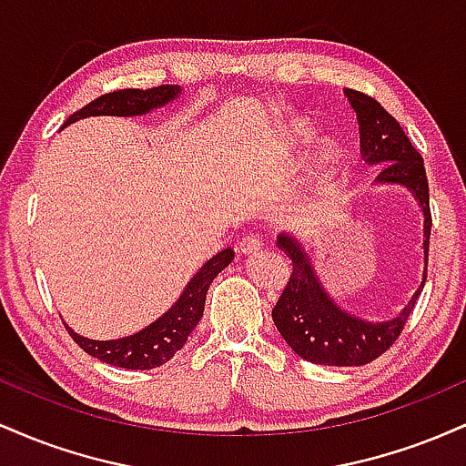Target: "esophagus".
Returning a JSON list of instances; mask_svg holds the SVG:
<instances>
[{"label": "esophagus", "mask_w": 466, "mask_h": 466, "mask_svg": "<svg viewBox=\"0 0 466 466\" xmlns=\"http://www.w3.org/2000/svg\"><path fill=\"white\" fill-rule=\"evenodd\" d=\"M260 248H263V238L256 237V234H248V237L240 238V243H238L240 254H256Z\"/></svg>", "instance_id": "esophagus-1"}]
</instances>
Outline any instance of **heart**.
I'll list each match as a JSON object with an SVG mask.
<instances>
[{
    "instance_id": "b5f03b06",
    "label": "heart",
    "mask_w": 466,
    "mask_h": 466,
    "mask_svg": "<svg viewBox=\"0 0 466 466\" xmlns=\"http://www.w3.org/2000/svg\"><path fill=\"white\" fill-rule=\"evenodd\" d=\"M313 129L311 125L307 122L296 120L287 127V140L293 147H302V144H309L313 137ZM337 155H339V147L333 140H319L318 147H315L313 153V177L315 179H322L326 173L330 170V166L337 162Z\"/></svg>"
}]
</instances>
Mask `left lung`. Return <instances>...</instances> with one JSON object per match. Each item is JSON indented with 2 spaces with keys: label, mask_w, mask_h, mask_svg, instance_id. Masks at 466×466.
<instances>
[{
  "label": "left lung",
  "mask_w": 466,
  "mask_h": 466,
  "mask_svg": "<svg viewBox=\"0 0 466 466\" xmlns=\"http://www.w3.org/2000/svg\"><path fill=\"white\" fill-rule=\"evenodd\" d=\"M344 94L349 96V103L360 122L363 162L381 166L377 184L403 186L420 206L425 269L420 287L399 315L383 322H370L349 313L330 298L315 271L309 249L293 234L282 232L278 237V248L291 258L293 274L271 311V318L291 350L319 366H363L381 357L397 341L425 285L430 254V186L422 157L411 147L399 122L377 100L355 89H346Z\"/></svg>",
  "instance_id": "1"
}]
</instances>
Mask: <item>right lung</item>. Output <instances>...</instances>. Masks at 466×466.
Instances as JSON below:
<instances>
[{
	"instance_id": "obj_1",
	"label": "right lung",
	"mask_w": 466,
	"mask_h": 466,
	"mask_svg": "<svg viewBox=\"0 0 466 466\" xmlns=\"http://www.w3.org/2000/svg\"><path fill=\"white\" fill-rule=\"evenodd\" d=\"M179 94V85H159V87L153 89H120V92L105 94L89 105H85L83 109L67 117L66 127L89 116H147L153 109H159V106L177 100ZM232 260L234 249L229 248L212 256L190 278V282L181 291L173 307L159 315L155 322L137 330V333L120 337V339L98 341L74 333V329H69L67 324L66 329L80 349L87 355L96 357V360L117 368H129V370H151V368L162 366L170 357H175V352L181 350V346L188 341V335L195 330L203 315L208 287Z\"/></svg>"
}]
</instances>
